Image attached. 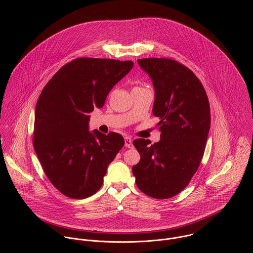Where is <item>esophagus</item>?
Returning a JSON list of instances; mask_svg holds the SVG:
<instances>
[{"label": "esophagus", "instance_id": "1", "mask_svg": "<svg viewBox=\"0 0 253 253\" xmlns=\"http://www.w3.org/2000/svg\"><path fill=\"white\" fill-rule=\"evenodd\" d=\"M125 147L133 148V141L130 137H125Z\"/></svg>", "mask_w": 253, "mask_h": 253}]
</instances>
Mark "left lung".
Instances as JSON below:
<instances>
[{
	"label": "left lung",
	"instance_id": "1",
	"mask_svg": "<svg viewBox=\"0 0 253 253\" xmlns=\"http://www.w3.org/2000/svg\"><path fill=\"white\" fill-rule=\"evenodd\" d=\"M155 87L153 113L160 118L161 140L137 139L141 156L132 168L138 188L153 198L168 199L182 191L204 155L211 115L207 93L182 64L165 58L137 60Z\"/></svg>",
	"mask_w": 253,
	"mask_h": 253
}]
</instances>
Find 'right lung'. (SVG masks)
<instances>
[{
  "mask_svg": "<svg viewBox=\"0 0 253 253\" xmlns=\"http://www.w3.org/2000/svg\"><path fill=\"white\" fill-rule=\"evenodd\" d=\"M132 61L78 58L47 83L35 107L33 147L51 183L64 195L84 199L97 192L123 137L89 131V115L101 108Z\"/></svg>",
  "mask_w": 253,
  "mask_h": 253,
  "instance_id": "obj_1",
  "label": "right lung"
}]
</instances>
